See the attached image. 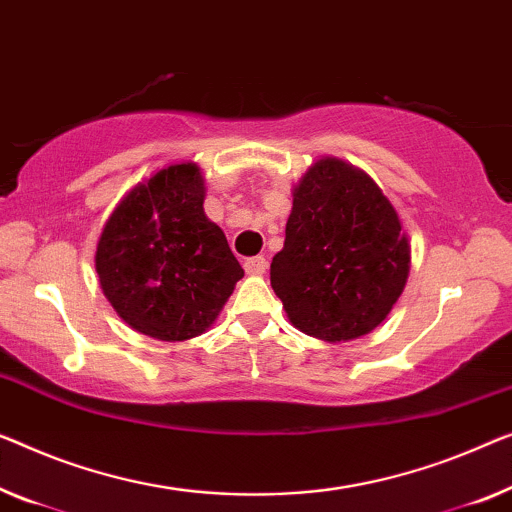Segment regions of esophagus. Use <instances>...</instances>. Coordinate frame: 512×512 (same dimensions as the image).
<instances>
[{"instance_id":"34e87169","label":"esophagus","mask_w":512,"mask_h":512,"mask_svg":"<svg viewBox=\"0 0 512 512\" xmlns=\"http://www.w3.org/2000/svg\"><path fill=\"white\" fill-rule=\"evenodd\" d=\"M246 273L248 276H262V273H266V266H269V262H266V259L259 255V257H250V259H246Z\"/></svg>"}]
</instances>
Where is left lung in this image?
<instances>
[{"instance_id": "left-lung-1", "label": "left lung", "mask_w": 512, "mask_h": 512, "mask_svg": "<svg viewBox=\"0 0 512 512\" xmlns=\"http://www.w3.org/2000/svg\"><path fill=\"white\" fill-rule=\"evenodd\" d=\"M285 246L271 287L289 322L324 342L377 329L409 278L411 246L391 200L370 174L322 156L292 190Z\"/></svg>"}]
</instances>
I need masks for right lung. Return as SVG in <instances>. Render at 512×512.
<instances>
[{"mask_svg": "<svg viewBox=\"0 0 512 512\" xmlns=\"http://www.w3.org/2000/svg\"><path fill=\"white\" fill-rule=\"evenodd\" d=\"M200 165L170 163L137 181L105 220L96 273L133 331L163 342L207 333L243 278L223 230L204 213Z\"/></svg>", "mask_w": 512, "mask_h": 512, "instance_id": "obj_1", "label": "right lung"}]
</instances>
